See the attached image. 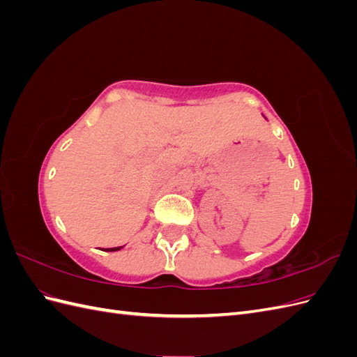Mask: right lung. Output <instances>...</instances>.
<instances>
[{
    "instance_id": "right-lung-1",
    "label": "right lung",
    "mask_w": 357,
    "mask_h": 357,
    "mask_svg": "<svg viewBox=\"0 0 357 357\" xmlns=\"http://www.w3.org/2000/svg\"><path fill=\"white\" fill-rule=\"evenodd\" d=\"M122 247H113V248H105V252H117V250H121Z\"/></svg>"
}]
</instances>
